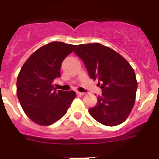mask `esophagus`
Wrapping results in <instances>:
<instances>
[{
  "label": "esophagus",
  "instance_id": "1",
  "mask_svg": "<svg viewBox=\"0 0 159 159\" xmlns=\"http://www.w3.org/2000/svg\"><path fill=\"white\" fill-rule=\"evenodd\" d=\"M77 94L78 95V96H84L85 93H83V92H77Z\"/></svg>",
  "mask_w": 159,
  "mask_h": 159
}]
</instances>
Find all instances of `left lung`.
Returning <instances> with one entry per match:
<instances>
[{"label":"left lung","instance_id":"8db88e82","mask_svg":"<svg viewBox=\"0 0 159 159\" xmlns=\"http://www.w3.org/2000/svg\"><path fill=\"white\" fill-rule=\"evenodd\" d=\"M74 53L102 90L97 105L89 108L90 115L104 125L123 123L135 102L138 83L133 67L120 53L98 43L79 44Z\"/></svg>","mask_w":159,"mask_h":159}]
</instances>
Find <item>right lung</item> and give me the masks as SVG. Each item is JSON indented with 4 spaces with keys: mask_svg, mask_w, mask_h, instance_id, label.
<instances>
[{
    "mask_svg": "<svg viewBox=\"0 0 159 159\" xmlns=\"http://www.w3.org/2000/svg\"><path fill=\"white\" fill-rule=\"evenodd\" d=\"M76 45L51 42L42 46L29 57L20 69L16 93L26 116L39 125H50L62 118L76 93L54 88L53 80L60 77L65 57Z\"/></svg>",
    "mask_w": 159,
    "mask_h": 159,
    "instance_id": "add662e5",
    "label": "right lung"
}]
</instances>
